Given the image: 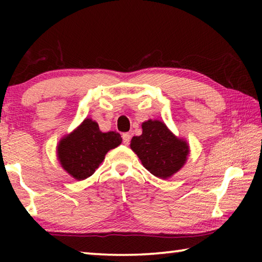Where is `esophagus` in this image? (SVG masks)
Here are the masks:
<instances>
[{
	"label": "esophagus",
	"instance_id": "esophagus-1",
	"mask_svg": "<svg viewBox=\"0 0 262 262\" xmlns=\"http://www.w3.org/2000/svg\"><path fill=\"white\" fill-rule=\"evenodd\" d=\"M122 142L125 145H128L130 142V134L129 133H123L122 134Z\"/></svg>",
	"mask_w": 262,
	"mask_h": 262
}]
</instances>
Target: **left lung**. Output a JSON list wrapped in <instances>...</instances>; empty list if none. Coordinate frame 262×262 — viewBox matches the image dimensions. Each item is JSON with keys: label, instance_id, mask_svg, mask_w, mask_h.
<instances>
[{"label": "left lung", "instance_id": "left-lung-1", "mask_svg": "<svg viewBox=\"0 0 262 262\" xmlns=\"http://www.w3.org/2000/svg\"><path fill=\"white\" fill-rule=\"evenodd\" d=\"M142 135L134 136L130 148L150 173L161 179L178 172L189 152L185 141L177 139L164 122L148 120L142 123Z\"/></svg>", "mask_w": 262, "mask_h": 262}]
</instances>
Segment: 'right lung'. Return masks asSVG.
<instances>
[{"label":"right lung","instance_id":"right-lung-1","mask_svg":"<svg viewBox=\"0 0 262 262\" xmlns=\"http://www.w3.org/2000/svg\"><path fill=\"white\" fill-rule=\"evenodd\" d=\"M121 142L119 133L100 132L98 123L85 119L76 130L60 141L57 157L70 176L83 180L94 174L108 150L117 148Z\"/></svg>","mask_w":262,"mask_h":262}]
</instances>
